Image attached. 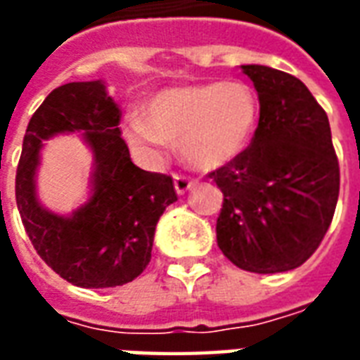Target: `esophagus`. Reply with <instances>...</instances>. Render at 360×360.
<instances>
[{"label":"esophagus","instance_id":"34e87169","mask_svg":"<svg viewBox=\"0 0 360 360\" xmlns=\"http://www.w3.org/2000/svg\"><path fill=\"white\" fill-rule=\"evenodd\" d=\"M173 183H175V191H177L179 195H183V193H187L188 188L193 187L195 179L185 175V173H175V175H173Z\"/></svg>","mask_w":360,"mask_h":360}]
</instances>
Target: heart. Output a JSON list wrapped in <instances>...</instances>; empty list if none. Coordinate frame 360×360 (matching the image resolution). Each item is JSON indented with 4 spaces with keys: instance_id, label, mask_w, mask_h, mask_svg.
Masks as SVG:
<instances>
[{
    "instance_id": "obj_1",
    "label": "heart",
    "mask_w": 360,
    "mask_h": 360,
    "mask_svg": "<svg viewBox=\"0 0 360 360\" xmlns=\"http://www.w3.org/2000/svg\"><path fill=\"white\" fill-rule=\"evenodd\" d=\"M258 111L255 90L243 81L177 86L150 100L146 119L129 115L125 136L141 150L179 141L187 162L196 167H218L249 144Z\"/></svg>"
}]
</instances>
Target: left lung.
<instances>
[{"label": "left lung", "mask_w": 360, "mask_h": 360, "mask_svg": "<svg viewBox=\"0 0 360 360\" xmlns=\"http://www.w3.org/2000/svg\"><path fill=\"white\" fill-rule=\"evenodd\" d=\"M260 100L250 146L208 173L224 193L221 252L241 270L276 274L320 247L340 196V164L324 108L297 77L243 65Z\"/></svg>", "instance_id": "8db88e82"}]
</instances>
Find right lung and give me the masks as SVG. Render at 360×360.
Instances as JSON below:
<instances>
[{
  "label": "right lung",
  "mask_w": 360,
  "mask_h": 360,
  "mask_svg": "<svg viewBox=\"0 0 360 360\" xmlns=\"http://www.w3.org/2000/svg\"><path fill=\"white\" fill-rule=\"evenodd\" d=\"M119 121L117 103L100 81L63 84L30 117L17 165L15 196L28 239L51 270L86 289L141 276L152 258L158 219L177 200L172 175L133 164ZM71 130H82L95 152V195L71 219H61L37 204L34 173L43 139Z\"/></svg>",
  "instance_id": "obj_1"
}]
</instances>
